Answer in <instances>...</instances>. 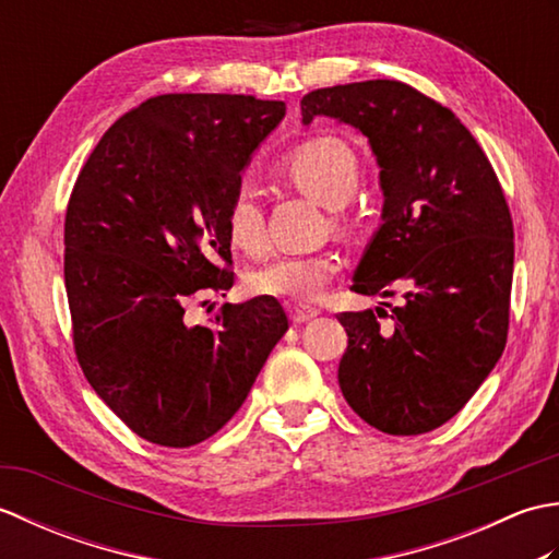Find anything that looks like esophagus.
Returning a JSON list of instances; mask_svg holds the SVG:
<instances>
[{"label": "esophagus", "instance_id": "esophagus-1", "mask_svg": "<svg viewBox=\"0 0 559 559\" xmlns=\"http://www.w3.org/2000/svg\"><path fill=\"white\" fill-rule=\"evenodd\" d=\"M319 314L317 307H310V305H295L290 310V319L295 324H305L310 322V319H314Z\"/></svg>", "mask_w": 559, "mask_h": 559}]
</instances>
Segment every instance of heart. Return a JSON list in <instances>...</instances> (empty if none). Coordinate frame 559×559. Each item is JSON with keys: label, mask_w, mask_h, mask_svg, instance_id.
I'll return each instance as SVG.
<instances>
[{"label": "heart", "mask_w": 559, "mask_h": 559, "mask_svg": "<svg viewBox=\"0 0 559 559\" xmlns=\"http://www.w3.org/2000/svg\"><path fill=\"white\" fill-rule=\"evenodd\" d=\"M283 168L307 192L336 206L346 201L358 182V158L346 141L317 134L300 141L283 158ZM225 235L233 247L257 254L266 245V223L257 197L247 187L237 189L225 209ZM338 269L331 254H283L259 266L247 286L257 295L283 300H317Z\"/></svg>", "instance_id": "b5f03b06"}]
</instances>
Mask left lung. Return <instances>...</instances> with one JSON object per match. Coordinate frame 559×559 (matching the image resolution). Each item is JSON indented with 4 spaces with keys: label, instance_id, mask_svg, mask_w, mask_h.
<instances>
[{
    "label": "left lung",
    "instance_id": "left-lung-1",
    "mask_svg": "<svg viewBox=\"0 0 559 559\" xmlns=\"http://www.w3.org/2000/svg\"><path fill=\"white\" fill-rule=\"evenodd\" d=\"M300 110L302 124L326 115L360 129L377 156L382 225L353 290L406 288L384 329L382 307L338 314L348 334L338 386L377 430L430 432L466 406L507 343L514 225L500 180L459 117L408 83L317 88Z\"/></svg>",
    "mask_w": 559,
    "mask_h": 559
}]
</instances>
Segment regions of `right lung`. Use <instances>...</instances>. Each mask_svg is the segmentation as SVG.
<instances>
[{
  "label": "right lung",
  "instance_id": "1",
  "mask_svg": "<svg viewBox=\"0 0 559 559\" xmlns=\"http://www.w3.org/2000/svg\"><path fill=\"white\" fill-rule=\"evenodd\" d=\"M283 100L165 93L122 115L83 165L64 218L74 350L129 430L192 447L242 406L288 331L276 298L223 305L189 326V302L233 288L225 209Z\"/></svg>",
  "mask_w": 559,
  "mask_h": 559
}]
</instances>
